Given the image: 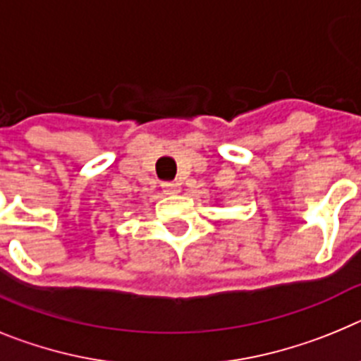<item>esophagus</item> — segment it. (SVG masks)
I'll use <instances>...</instances> for the list:
<instances>
[{"instance_id":"1","label":"esophagus","mask_w":361,"mask_h":361,"mask_svg":"<svg viewBox=\"0 0 361 361\" xmlns=\"http://www.w3.org/2000/svg\"><path fill=\"white\" fill-rule=\"evenodd\" d=\"M161 189L165 194H178L180 192V183L178 181H163Z\"/></svg>"}]
</instances>
